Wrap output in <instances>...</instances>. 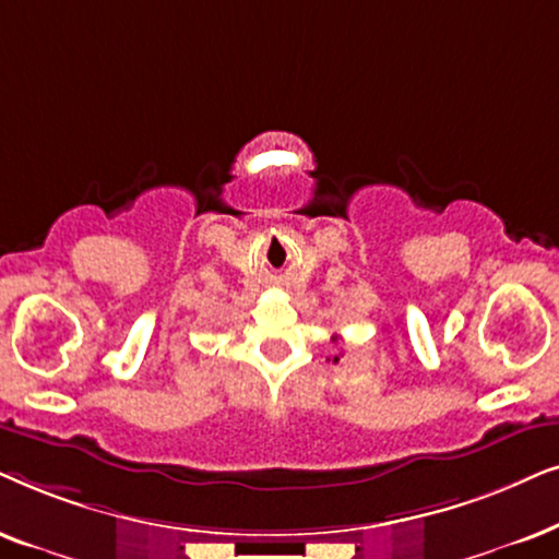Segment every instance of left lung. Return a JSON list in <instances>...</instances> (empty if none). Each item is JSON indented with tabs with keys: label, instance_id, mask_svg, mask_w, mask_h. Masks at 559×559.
Masks as SVG:
<instances>
[{
	"label": "left lung",
	"instance_id": "1",
	"mask_svg": "<svg viewBox=\"0 0 559 559\" xmlns=\"http://www.w3.org/2000/svg\"><path fill=\"white\" fill-rule=\"evenodd\" d=\"M337 360H340V357H337V355H334V357H332V362H337Z\"/></svg>",
	"mask_w": 559,
	"mask_h": 559
}]
</instances>
